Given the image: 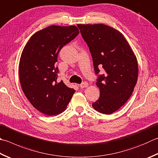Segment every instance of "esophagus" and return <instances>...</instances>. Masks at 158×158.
Here are the masks:
<instances>
[{
    "mask_svg": "<svg viewBox=\"0 0 158 158\" xmlns=\"http://www.w3.org/2000/svg\"><path fill=\"white\" fill-rule=\"evenodd\" d=\"M88 83L87 82H82L81 85H80V88H85V87H88Z\"/></svg>",
    "mask_w": 158,
    "mask_h": 158,
    "instance_id": "esophagus-1",
    "label": "esophagus"
}]
</instances>
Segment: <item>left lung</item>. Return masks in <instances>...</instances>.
Returning <instances> with one entry per match:
<instances>
[{"label":"left lung","mask_w":158,"mask_h":158,"mask_svg":"<svg viewBox=\"0 0 158 158\" xmlns=\"http://www.w3.org/2000/svg\"><path fill=\"white\" fill-rule=\"evenodd\" d=\"M93 58L95 72L102 67L105 73L98 77L96 86L100 96L92 104L103 114H111L129 99L138 76V60L124 35L104 24H78Z\"/></svg>","instance_id":"8db88e82"}]
</instances>
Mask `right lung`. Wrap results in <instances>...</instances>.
<instances>
[{
  "label": "right lung",
  "instance_id": "add662e5",
  "mask_svg": "<svg viewBox=\"0 0 158 158\" xmlns=\"http://www.w3.org/2000/svg\"><path fill=\"white\" fill-rule=\"evenodd\" d=\"M78 34L75 25L49 26L33 34L23 50L19 66L20 86L29 102L43 114H61L75 93L62 80L57 82L55 64L62 47Z\"/></svg>",
  "mask_w": 158,
  "mask_h": 158
}]
</instances>
